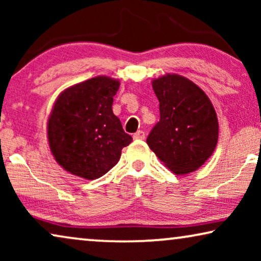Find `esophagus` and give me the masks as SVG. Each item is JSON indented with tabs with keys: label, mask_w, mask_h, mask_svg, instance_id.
Masks as SVG:
<instances>
[{
	"label": "esophagus",
	"mask_w": 261,
	"mask_h": 261,
	"mask_svg": "<svg viewBox=\"0 0 261 261\" xmlns=\"http://www.w3.org/2000/svg\"><path fill=\"white\" fill-rule=\"evenodd\" d=\"M145 132L144 130H138L137 133H134L133 138L135 139V140H144L145 139Z\"/></svg>",
	"instance_id": "34e87169"
}]
</instances>
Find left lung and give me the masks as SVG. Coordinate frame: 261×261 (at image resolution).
<instances>
[{
    "mask_svg": "<svg viewBox=\"0 0 261 261\" xmlns=\"http://www.w3.org/2000/svg\"><path fill=\"white\" fill-rule=\"evenodd\" d=\"M160 119L147 137V145L176 174L192 172L213 154L219 139L215 109L195 83L178 74L154 80Z\"/></svg>",
    "mask_w": 261,
    "mask_h": 261,
    "instance_id": "1",
    "label": "left lung"
}]
</instances>
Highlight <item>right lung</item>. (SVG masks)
Segmentation results:
<instances>
[{
    "mask_svg": "<svg viewBox=\"0 0 261 261\" xmlns=\"http://www.w3.org/2000/svg\"><path fill=\"white\" fill-rule=\"evenodd\" d=\"M119 87L112 78L95 77L66 89L55 103L47 127L49 148L74 176L102 177L133 140L113 113Z\"/></svg>",
    "mask_w": 261,
    "mask_h": 261,
    "instance_id": "1",
    "label": "right lung"
}]
</instances>
